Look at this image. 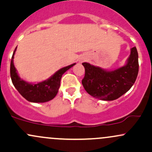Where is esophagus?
Returning <instances> with one entry per match:
<instances>
[{
    "instance_id": "esophagus-1",
    "label": "esophagus",
    "mask_w": 152,
    "mask_h": 152,
    "mask_svg": "<svg viewBox=\"0 0 152 152\" xmlns=\"http://www.w3.org/2000/svg\"><path fill=\"white\" fill-rule=\"evenodd\" d=\"M86 58H85V57H82V58H80L79 59V62L80 63H82V62H83V61H86Z\"/></svg>"
}]
</instances>
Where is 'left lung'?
I'll return each mask as SVG.
<instances>
[{
	"label": "left lung",
	"instance_id": "left-lung-1",
	"mask_svg": "<svg viewBox=\"0 0 152 152\" xmlns=\"http://www.w3.org/2000/svg\"><path fill=\"white\" fill-rule=\"evenodd\" d=\"M85 77L82 84L91 96L103 101H113L128 92L133 86L138 73V55L135 47L123 66L107 70L84 62Z\"/></svg>",
	"mask_w": 152,
	"mask_h": 152
}]
</instances>
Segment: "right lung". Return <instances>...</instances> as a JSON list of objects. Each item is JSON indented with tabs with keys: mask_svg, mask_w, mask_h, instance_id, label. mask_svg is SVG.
<instances>
[{
	"mask_svg": "<svg viewBox=\"0 0 152 152\" xmlns=\"http://www.w3.org/2000/svg\"><path fill=\"white\" fill-rule=\"evenodd\" d=\"M17 48L13 53L10 66L11 78L14 87L18 92L28 102L44 103L52 100L58 93L62 75L72 67L75 63L61 68L56 72L53 75L50 76L48 79L42 82L37 83H28L19 76L17 69L14 66V58Z\"/></svg>",
	"mask_w": 152,
	"mask_h": 152,
	"instance_id": "right-lung-1",
	"label": "right lung"
}]
</instances>
